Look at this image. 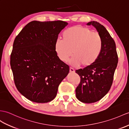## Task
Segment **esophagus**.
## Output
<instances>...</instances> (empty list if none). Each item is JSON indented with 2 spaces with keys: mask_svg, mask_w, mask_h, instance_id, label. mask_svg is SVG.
Listing matches in <instances>:
<instances>
[{
  "mask_svg": "<svg viewBox=\"0 0 129 129\" xmlns=\"http://www.w3.org/2000/svg\"><path fill=\"white\" fill-rule=\"evenodd\" d=\"M70 72L71 73H75V70L73 68H70Z\"/></svg>",
  "mask_w": 129,
  "mask_h": 129,
  "instance_id": "esophagus-1",
  "label": "esophagus"
}]
</instances>
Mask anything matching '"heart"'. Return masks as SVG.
I'll list each match as a JSON object with an SVG mask.
<instances>
[{
	"instance_id": "1",
	"label": "heart",
	"mask_w": 129,
	"mask_h": 129,
	"mask_svg": "<svg viewBox=\"0 0 129 129\" xmlns=\"http://www.w3.org/2000/svg\"><path fill=\"white\" fill-rule=\"evenodd\" d=\"M62 38L58 39L54 45L55 52L62 61H68L73 54L71 65L82 64L88 67L94 64L101 54L103 46L101 35L88 27L73 26L64 31Z\"/></svg>"
}]
</instances>
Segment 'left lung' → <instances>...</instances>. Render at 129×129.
<instances>
[{"instance_id":"8db88e82","label":"left lung","mask_w":129,"mask_h":129,"mask_svg":"<svg viewBox=\"0 0 129 129\" xmlns=\"http://www.w3.org/2000/svg\"><path fill=\"white\" fill-rule=\"evenodd\" d=\"M87 25L93 26L102 40V49L94 64L76 70L80 76V82L76 88V96L85 103H94L101 100L111 87L118 57L114 41L107 29L97 21Z\"/></svg>"}]
</instances>
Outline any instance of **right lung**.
I'll return each instance as SVG.
<instances>
[{
  "mask_svg": "<svg viewBox=\"0 0 129 129\" xmlns=\"http://www.w3.org/2000/svg\"><path fill=\"white\" fill-rule=\"evenodd\" d=\"M67 22L33 21L15 39L10 65L17 90L29 101L47 103L57 94L69 67L60 59L54 48Z\"/></svg>",
  "mask_w": 129,
  "mask_h": 129,
  "instance_id": "add662e5",
  "label": "right lung"
}]
</instances>
